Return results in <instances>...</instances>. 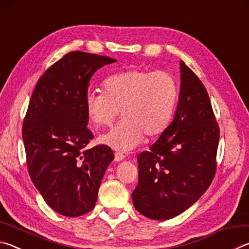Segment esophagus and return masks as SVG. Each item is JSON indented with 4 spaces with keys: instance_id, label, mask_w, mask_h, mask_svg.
Instances as JSON below:
<instances>
[{
    "instance_id": "obj_1",
    "label": "esophagus",
    "mask_w": 249,
    "mask_h": 249,
    "mask_svg": "<svg viewBox=\"0 0 249 249\" xmlns=\"http://www.w3.org/2000/svg\"><path fill=\"white\" fill-rule=\"evenodd\" d=\"M124 158H125V156L122 153H115V155H114L115 161H121V160H123Z\"/></svg>"
}]
</instances>
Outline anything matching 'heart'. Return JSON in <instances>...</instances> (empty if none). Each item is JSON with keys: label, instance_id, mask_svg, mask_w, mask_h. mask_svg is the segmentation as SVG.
<instances>
[{"label": "heart", "instance_id": "1", "mask_svg": "<svg viewBox=\"0 0 249 249\" xmlns=\"http://www.w3.org/2000/svg\"><path fill=\"white\" fill-rule=\"evenodd\" d=\"M104 93L86 96V112L96 128L108 127L117 116L123 121L100 142L121 151H129L144 136L153 138L165 132L178 102V83L167 71L130 69L104 80Z\"/></svg>", "mask_w": 249, "mask_h": 249}]
</instances>
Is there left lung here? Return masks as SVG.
Here are the masks:
<instances>
[{
    "label": "left lung",
    "instance_id": "left-lung-1",
    "mask_svg": "<svg viewBox=\"0 0 249 249\" xmlns=\"http://www.w3.org/2000/svg\"><path fill=\"white\" fill-rule=\"evenodd\" d=\"M175 119L137 157L135 209L151 220H169L200 199L215 176L220 127L203 83L180 61Z\"/></svg>",
    "mask_w": 249,
    "mask_h": 249
}]
</instances>
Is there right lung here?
Wrapping results in <instances>:
<instances>
[{
	"mask_svg": "<svg viewBox=\"0 0 249 249\" xmlns=\"http://www.w3.org/2000/svg\"><path fill=\"white\" fill-rule=\"evenodd\" d=\"M116 60L71 52L39 78L23 123L29 176L50 208L78 217L94 209L101 181L114 154L107 145L87 148L86 96L92 75Z\"/></svg>",
	"mask_w": 249,
	"mask_h": 249,
	"instance_id": "1",
	"label": "right lung"
}]
</instances>
